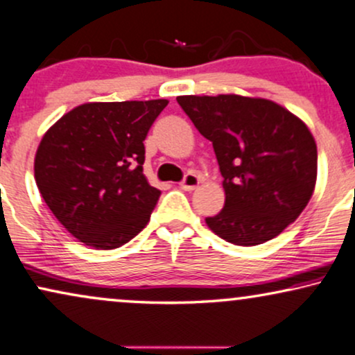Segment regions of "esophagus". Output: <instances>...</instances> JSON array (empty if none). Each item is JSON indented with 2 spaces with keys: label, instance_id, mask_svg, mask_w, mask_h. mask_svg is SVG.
I'll list each match as a JSON object with an SVG mask.
<instances>
[{
  "label": "esophagus",
  "instance_id": "1",
  "mask_svg": "<svg viewBox=\"0 0 355 355\" xmlns=\"http://www.w3.org/2000/svg\"><path fill=\"white\" fill-rule=\"evenodd\" d=\"M200 184V178L194 173H187L181 181V189L184 191H194V189Z\"/></svg>",
  "mask_w": 355,
  "mask_h": 355
}]
</instances>
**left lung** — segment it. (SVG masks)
Listing matches in <instances>:
<instances>
[{
	"instance_id": "8db88e82",
	"label": "left lung",
	"mask_w": 355,
	"mask_h": 355,
	"mask_svg": "<svg viewBox=\"0 0 355 355\" xmlns=\"http://www.w3.org/2000/svg\"><path fill=\"white\" fill-rule=\"evenodd\" d=\"M214 145L225 205L205 222L236 246H256L284 232L311 199L315 138L300 119L268 99L236 94L176 98Z\"/></svg>"
}]
</instances>
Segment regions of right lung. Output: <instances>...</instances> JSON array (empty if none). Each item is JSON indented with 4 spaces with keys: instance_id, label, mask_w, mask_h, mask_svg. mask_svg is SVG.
I'll use <instances>...</instances> for the list:
<instances>
[{
    "instance_id": "add662e5",
    "label": "right lung",
    "mask_w": 355,
    "mask_h": 355,
    "mask_svg": "<svg viewBox=\"0 0 355 355\" xmlns=\"http://www.w3.org/2000/svg\"><path fill=\"white\" fill-rule=\"evenodd\" d=\"M166 105V99L87 103L44 135L34 163L37 187L86 246L114 250L148 223L161 191L144 176V140Z\"/></svg>"
}]
</instances>
